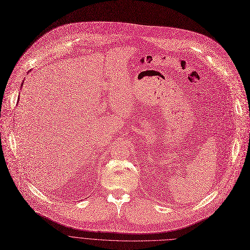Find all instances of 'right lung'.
Listing matches in <instances>:
<instances>
[{
    "mask_svg": "<svg viewBox=\"0 0 250 250\" xmlns=\"http://www.w3.org/2000/svg\"><path fill=\"white\" fill-rule=\"evenodd\" d=\"M23 83H24V82H23ZM23 83H22V84H21V85H23Z\"/></svg>",
    "mask_w": 250,
    "mask_h": 250,
    "instance_id": "obj_1",
    "label": "right lung"
}]
</instances>
